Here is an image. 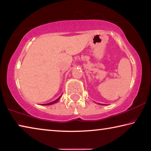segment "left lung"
Segmentation results:
<instances>
[{"mask_svg":"<svg viewBox=\"0 0 151 151\" xmlns=\"http://www.w3.org/2000/svg\"><path fill=\"white\" fill-rule=\"evenodd\" d=\"M102 105H104V104H102Z\"/></svg>","mask_w":151,"mask_h":151,"instance_id":"1","label":"left lung"}]
</instances>
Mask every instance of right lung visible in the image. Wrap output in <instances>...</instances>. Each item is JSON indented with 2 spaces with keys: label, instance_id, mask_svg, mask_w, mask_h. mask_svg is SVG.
Instances as JSON below:
<instances>
[{
  "label": "right lung",
  "instance_id": "add662e5",
  "mask_svg": "<svg viewBox=\"0 0 151 151\" xmlns=\"http://www.w3.org/2000/svg\"><path fill=\"white\" fill-rule=\"evenodd\" d=\"M61 97V96H60L59 98H57V100H55V101H53V102H50V103H48V104H42V105H43V106H49V105H51V104H55V103H56L57 102H58V100L60 99V98Z\"/></svg>",
  "mask_w": 151,
  "mask_h": 151
}]
</instances>
